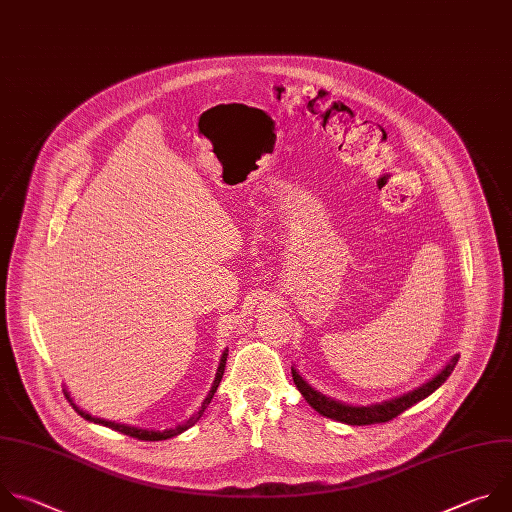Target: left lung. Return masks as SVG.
Masks as SVG:
<instances>
[{
  "mask_svg": "<svg viewBox=\"0 0 512 512\" xmlns=\"http://www.w3.org/2000/svg\"><path fill=\"white\" fill-rule=\"evenodd\" d=\"M458 357L460 355H454L432 379H428L420 387L407 391L403 395H395L391 399H383L379 403H369V405H353V403H345V401H339V399H333V397L321 393L319 389H315L309 381H306L294 367H292V379H294V385L300 391V395L306 399V403H309L313 410L319 412L321 416L331 418L341 424H349V426H369V424L389 422V420L397 418L401 412H405L407 407H412L418 401L432 395L450 377V373L454 371V367L458 363Z\"/></svg>",
  "mask_w": 512,
  "mask_h": 512,
  "instance_id": "left-lung-1",
  "label": "left lung"
}]
</instances>
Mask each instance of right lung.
Instances as JSON below:
<instances>
[{
    "mask_svg": "<svg viewBox=\"0 0 512 512\" xmlns=\"http://www.w3.org/2000/svg\"><path fill=\"white\" fill-rule=\"evenodd\" d=\"M226 361H228V349H226V351L222 353V357H220V363H218V369H216L214 383H212V387H210V391H208L206 399H203V401H201V405L197 407V412H195L189 420H185L183 424H179V426H175V428H169V430L135 428V426H129V424H119V422H111V420L96 418V416H92V414L84 412L80 405H76V403H74V399L70 397V393H68V389H66V387H64V395H66V399L70 401V405L74 407V412H76L80 418L88 420V422H94V424H98V426H107V428H111V430H115V432H121V434H125V436H131V438H137V440H145V442L169 440V438H175V436L183 434V432H185V430H189L195 422H199V418L203 416V412H206V407L212 403V397H214V393H216V389H218V385H220V381H222V375H224V369H226Z\"/></svg>",
    "mask_w": 512,
    "mask_h": 512,
    "instance_id": "1",
    "label": "right lung"
}]
</instances>
